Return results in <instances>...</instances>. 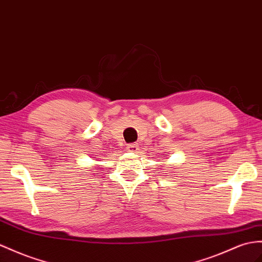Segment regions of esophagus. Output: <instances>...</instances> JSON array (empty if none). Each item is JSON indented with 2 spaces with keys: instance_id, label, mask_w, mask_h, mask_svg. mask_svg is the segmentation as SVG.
Listing matches in <instances>:
<instances>
[{
  "instance_id": "obj_1",
  "label": "esophagus",
  "mask_w": 262,
  "mask_h": 262,
  "mask_svg": "<svg viewBox=\"0 0 262 262\" xmlns=\"http://www.w3.org/2000/svg\"><path fill=\"white\" fill-rule=\"evenodd\" d=\"M126 148H127V151H130V152H137V150L139 149L137 144H128Z\"/></svg>"
}]
</instances>
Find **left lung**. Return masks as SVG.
<instances>
[{
    "label": "left lung",
    "instance_id": "obj_1",
    "mask_svg": "<svg viewBox=\"0 0 262 262\" xmlns=\"http://www.w3.org/2000/svg\"><path fill=\"white\" fill-rule=\"evenodd\" d=\"M165 155H167V154H165Z\"/></svg>",
    "mask_w": 262,
    "mask_h": 262
}]
</instances>
